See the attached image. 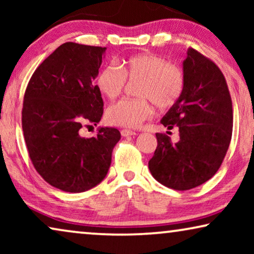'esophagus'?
<instances>
[{
    "label": "esophagus",
    "instance_id": "obj_1",
    "mask_svg": "<svg viewBox=\"0 0 254 254\" xmlns=\"http://www.w3.org/2000/svg\"><path fill=\"white\" fill-rule=\"evenodd\" d=\"M121 135H123L124 137H127V136H133V135H135L136 133H135L134 130H130V129H121L120 130Z\"/></svg>",
    "mask_w": 254,
    "mask_h": 254
}]
</instances>
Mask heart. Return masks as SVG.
I'll list each match as a JSON object with an SVG mask.
<instances>
[{"instance_id": "obj_1", "label": "heart", "mask_w": 254, "mask_h": 254, "mask_svg": "<svg viewBox=\"0 0 254 254\" xmlns=\"http://www.w3.org/2000/svg\"><path fill=\"white\" fill-rule=\"evenodd\" d=\"M126 81L138 82L135 90L137 99H124L106 110L107 123L120 127H137L154 113L152 104L159 110H169L184 95L186 78L183 69L169 64L164 58L142 53L107 64L96 76V88L109 100L118 98Z\"/></svg>"}]
</instances>
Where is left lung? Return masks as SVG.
Listing matches in <instances>:
<instances>
[{"instance_id": "8db88e82", "label": "left lung", "mask_w": 254, "mask_h": 254, "mask_svg": "<svg viewBox=\"0 0 254 254\" xmlns=\"http://www.w3.org/2000/svg\"><path fill=\"white\" fill-rule=\"evenodd\" d=\"M184 95L161 123L179 128L172 143L157 133V148L149 161L154 178L169 189L187 190L209 180L223 162L232 135V102L220 68L194 48L184 61Z\"/></svg>"}]
</instances>
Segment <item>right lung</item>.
Returning <instances> with one entry per match:
<instances>
[{"instance_id":"1","label":"right lung","mask_w":254,"mask_h":254,"mask_svg":"<svg viewBox=\"0 0 254 254\" xmlns=\"http://www.w3.org/2000/svg\"><path fill=\"white\" fill-rule=\"evenodd\" d=\"M105 47L65 43L41 62L24 95L22 127L31 162L45 182L70 193L85 192L105 178L117 128H99L82 137V126H96L103 98L92 79Z\"/></svg>"}]
</instances>
